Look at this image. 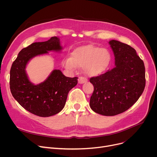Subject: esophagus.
Instances as JSON below:
<instances>
[{
  "label": "esophagus",
  "mask_w": 157,
  "mask_h": 157,
  "mask_svg": "<svg viewBox=\"0 0 157 157\" xmlns=\"http://www.w3.org/2000/svg\"><path fill=\"white\" fill-rule=\"evenodd\" d=\"M87 81V79L84 77H79L78 79V83L79 84H83Z\"/></svg>",
  "instance_id": "1"
}]
</instances>
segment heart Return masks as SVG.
<instances>
[{"label": "heart", "instance_id": "heart-1", "mask_svg": "<svg viewBox=\"0 0 157 157\" xmlns=\"http://www.w3.org/2000/svg\"><path fill=\"white\" fill-rule=\"evenodd\" d=\"M111 62V55L108 49L94 45H86L74 49L71 57L63 61V65L71 71L76 67H83L86 75L95 76L108 69Z\"/></svg>", "mask_w": 157, "mask_h": 157}]
</instances>
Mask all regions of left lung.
I'll return each instance as SVG.
<instances>
[{"label":"left lung","instance_id":"left-lung-1","mask_svg":"<svg viewBox=\"0 0 157 157\" xmlns=\"http://www.w3.org/2000/svg\"><path fill=\"white\" fill-rule=\"evenodd\" d=\"M109 44L116 67L90 78L94 87L90 106L104 116H114L132 106L143 94L146 85L143 61L130 46L116 40Z\"/></svg>","mask_w":157,"mask_h":157}]
</instances>
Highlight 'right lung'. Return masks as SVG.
Segmentation results:
<instances>
[{"instance_id": "obj_1", "label": "right lung", "mask_w": 157, "mask_h": 157, "mask_svg": "<svg viewBox=\"0 0 157 157\" xmlns=\"http://www.w3.org/2000/svg\"><path fill=\"white\" fill-rule=\"evenodd\" d=\"M62 49L60 39L52 37L45 42L34 43L22 49L12 64L11 92L25 109L37 116L48 117L60 113L69 91L78 84V78L66 77L61 71L55 69L44 81L34 85L27 76L26 66L32 58Z\"/></svg>"}]
</instances>
